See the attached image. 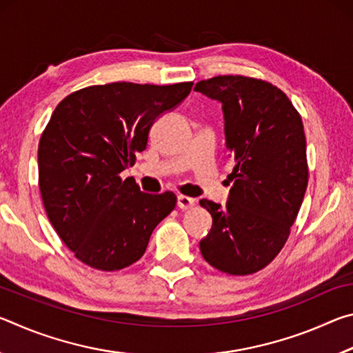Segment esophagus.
Segmentation results:
<instances>
[{"label":"esophagus","mask_w":353,"mask_h":353,"mask_svg":"<svg viewBox=\"0 0 353 353\" xmlns=\"http://www.w3.org/2000/svg\"><path fill=\"white\" fill-rule=\"evenodd\" d=\"M194 204H196V201L193 198H188V196L181 194L177 198V205L181 210H188V208H191Z\"/></svg>","instance_id":"34e87169"}]
</instances>
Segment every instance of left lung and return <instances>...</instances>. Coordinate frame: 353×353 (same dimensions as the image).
<instances>
[{"label": "left lung", "mask_w": 353, "mask_h": 353, "mask_svg": "<svg viewBox=\"0 0 353 353\" xmlns=\"http://www.w3.org/2000/svg\"><path fill=\"white\" fill-rule=\"evenodd\" d=\"M194 90L223 104L225 145L235 157L225 207L199 201L213 218L201 254L221 272L249 276L282 250L305 196L302 118L280 88L256 77L216 76Z\"/></svg>", "instance_id": "8db88e82"}]
</instances>
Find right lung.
I'll return each mask as SVG.
<instances>
[{
  "instance_id": "1",
  "label": "right lung",
  "mask_w": 353,
  "mask_h": 353,
  "mask_svg": "<svg viewBox=\"0 0 353 353\" xmlns=\"http://www.w3.org/2000/svg\"><path fill=\"white\" fill-rule=\"evenodd\" d=\"M193 82H113L81 88L52 112L39 143V187L48 219L77 260L119 271L141 259L172 191L149 194L121 172L145 151L155 118L188 97Z\"/></svg>"
}]
</instances>
